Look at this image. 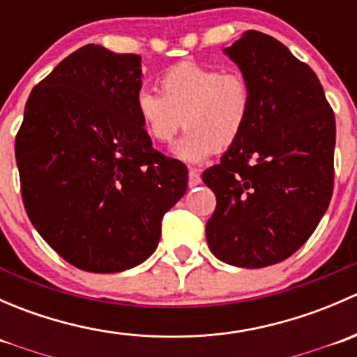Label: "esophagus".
<instances>
[{
    "label": "esophagus",
    "mask_w": 357,
    "mask_h": 357,
    "mask_svg": "<svg viewBox=\"0 0 357 357\" xmlns=\"http://www.w3.org/2000/svg\"><path fill=\"white\" fill-rule=\"evenodd\" d=\"M200 183H202V178H200L199 169H190L188 171V186L190 188H195V186H199Z\"/></svg>",
    "instance_id": "esophagus-1"
}]
</instances>
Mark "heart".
I'll use <instances>...</instances> for the list:
<instances>
[{"label":"heart","mask_w":357,"mask_h":357,"mask_svg":"<svg viewBox=\"0 0 357 357\" xmlns=\"http://www.w3.org/2000/svg\"><path fill=\"white\" fill-rule=\"evenodd\" d=\"M158 89L136 93V115L157 143H171L181 124L186 126L185 136L172 149L179 160L200 164L214 149L231 146L245 131L252 89L240 72L181 62L158 77Z\"/></svg>","instance_id":"1"}]
</instances>
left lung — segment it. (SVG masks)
Listing matches in <instances>:
<instances>
[{"label":"left lung","instance_id":"left-lung-1","mask_svg":"<svg viewBox=\"0 0 357 357\" xmlns=\"http://www.w3.org/2000/svg\"><path fill=\"white\" fill-rule=\"evenodd\" d=\"M252 89L238 139L202 179L214 192L208 248L238 268H266L298 250L333 192L335 115L312 68L278 39L243 32L222 50Z\"/></svg>","mask_w":357,"mask_h":357}]
</instances>
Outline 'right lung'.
Here are the masks:
<instances>
[{"instance_id": "obj_1", "label": "right lung", "mask_w": 357, "mask_h": 357, "mask_svg": "<svg viewBox=\"0 0 357 357\" xmlns=\"http://www.w3.org/2000/svg\"><path fill=\"white\" fill-rule=\"evenodd\" d=\"M142 56L86 45L29 95L15 139L25 211L75 268L119 273L155 252L188 169L153 150L135 109Z\"/></svg>"}]
</instances>
